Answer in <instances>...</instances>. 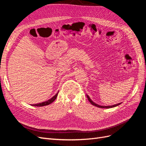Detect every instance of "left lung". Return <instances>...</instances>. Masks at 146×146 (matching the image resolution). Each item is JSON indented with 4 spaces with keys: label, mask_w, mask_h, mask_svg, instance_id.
Returning <instances> with one entry per match:
<instances>
[{
    "label": "left lung",
    "mask_w": 146,
    "mask_h": 146,
    "mask_svg": "<svg viewBox=\"0 0 146 146\" xmlns=\"http://www.w3.org/2000/svg\"><path fill=\"white\" fill-rule=\"evenodd\" d=\"M86 96H87L88 100L90 101V102L92 105H94V106H96V107H99V108H113V107H116V106L119 105H120V104H121V103H119V104H116V105H111V106H101V105H98V104H96V103L94 102H92V101L91 100L90 97L88 96V95H86Z\"/></svg>",
    "instance_id": "8db88e82"
}]
</instances>
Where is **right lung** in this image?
Instances as JSON below:
<instances>
[{"label": "right lung", "instance_id": "add662e5", "mask_svg": "<svg viewBox=\"0 0 146 146\" xmlns=\"http://www.w3.org/2000/svg\"><path fill=\"white\" fill-rule=\"evenodd\" d=\"M58 92H57V93L54 96H53L51 99H48V100H47L46 102H42V103L38 104H33V105H32V106H35V107H42V106H45V105H48L50 104L51 103H52L53 102H54L56 99L57 96H58Z\"/></svg>", "mask_w": 146, "mask_h": 146}]
</instances>
